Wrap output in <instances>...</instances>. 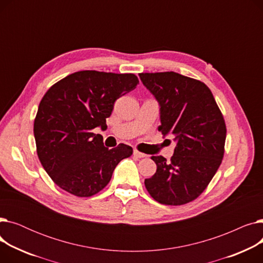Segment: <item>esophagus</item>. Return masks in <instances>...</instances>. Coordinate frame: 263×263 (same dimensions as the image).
<instances>
[{"instance_id": "obj_1", "label": "esophagus", "mask_w": 263, "mask_h": 263, "mask_svg": "<svg viewBox=\"0 0 263 263\" xmlns=\"http://www.w3.org/2000/svg\"><path fill=\"white\" fill-rule=\"evenodd\" d=\"M133 156L136 157V158H139V159L146 157L145 154H142V153H140V151H137V150H134V151H133Z\"/></svg>"}]
</instances>
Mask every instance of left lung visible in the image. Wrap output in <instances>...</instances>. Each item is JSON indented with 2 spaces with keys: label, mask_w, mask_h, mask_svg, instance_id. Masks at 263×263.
Wrapping results in <instances>:
<instances>
[{
  "label": "left lung",
  "mask_w": 263,
  "mask_h": 263,
  "mask_svg": "<svg viewBox=\"0 0 263 263\" xmlns=\"http://www.w3.org/2000/svg\"><path fill=\"white\" fill-rule=\"evenodd\" d=\"M139 76L159 102V131L172 135L176 143L170 162L162 156L151 157L157 172L145 179V186L160 203H187L205 190L222 163L224 117L209 87L198 80L174 71Z\"/></svg>",
  "instance_id": "1"
}]
</instances>
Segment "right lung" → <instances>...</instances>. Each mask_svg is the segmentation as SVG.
<instances>
[{
    "mask_svg": "<svg viewBox=\"0 0 263 263\" xmlns=\"http://www.w3.org/2000/svg\"><path fill=\"white\" fill-rule=\"evenodd\" d=\"M137 84L133 73L83 70L49 88L38 106L34 136L39 161L55 184L79 197L107 185L133 149L124 144L108 149L92 130L107 127L115 101Z\"/></svg>",
    "mask_w": 263,
    "mask_h": 263,
    "instance_id": "add662e5",
    "label": "right lung"
}]
</instances>
